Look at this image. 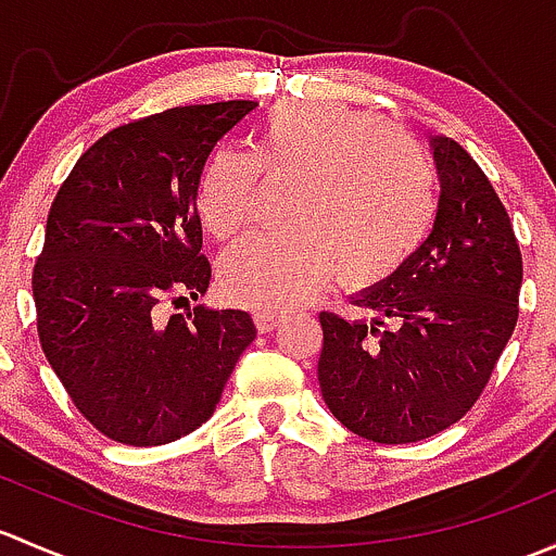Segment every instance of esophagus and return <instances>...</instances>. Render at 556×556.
Wrapping results in <instances>:
<instances>
[{
  "label": "esophagus",
  "instance_id": "34e87169",
  "mask_svg": "<svg viewBox=\"0 0 556 556\" xmlns=\"http://www.w3.org/2000/svg\"><path fill=\"white\" fill-rule=\"evenodd\" d=\"M279 319H282V314L279 312H268V309H257L255 312V325L261 333H271L274 328L279 325Z\"/></svg>",
  "mask_w": 556,
  "mask_h": 556
}]
</instances>
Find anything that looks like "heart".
Segmentation results:
<instances>
[{"mask_svg":"<svg viewBox=\"0 0 556 556\" xmlns=\"http://www.w3.org/2000/svg\"><path fill=\"white\" fill-rule=\"evenodd\" d=\"M299 177L282 233H252L223 255L220 285L237 304L295 309L339 274L346 288L390 279L425 242L435 177L425 150L368 112L344 104H277L247 159L210 155L195 210L215 239L255 215L261 177Z\"/></svg>","mask_w":556,"mask_h":556,"instance_id":"heart-1","label":"heart"}]
</instances>
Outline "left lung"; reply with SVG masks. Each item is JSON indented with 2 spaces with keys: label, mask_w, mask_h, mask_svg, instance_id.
<instances>
[{
  "label": "left lung",
  "mask_w": 556,
  "mask_h": 556,
  "mask_svg": "<svg viewBox=\"0 0 556 556\" xmlns=\"http://www.w3.org/2000/svg\"><path fill=\"white\" fill-rule=\"evenodd\" d=\"M430 144L441 179L433 231L390 279L352 299L371 323L319 314L325 403L377 444H414L463 419L519 317L521 252L506 206L454 139Z\"/></svg>",
  "instance_id": "8db88e82"
}]
</instances>
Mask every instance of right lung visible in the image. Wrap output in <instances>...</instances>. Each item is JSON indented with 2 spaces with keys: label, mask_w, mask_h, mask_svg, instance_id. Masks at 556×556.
<instances>
[{
  "label": "right lung",
  "mask_w": 556,
  "mask_h": 556,
  "mask_svg": "<svg viewBox=\"0 0 556 556\" xmlns=\"http://www.w3.org/2000/svg\"><path fill=\"white\" fill-rule=\"evenodd\" d=\"M255 106H174L112 128L50 206L31 274L39 344L83 417L117 444L193 433L255 339L239 309L164 314L210 288L195 190L215 144Z\"/></svg>",
  "instance_id": "obj_1"
}]
</instances>
